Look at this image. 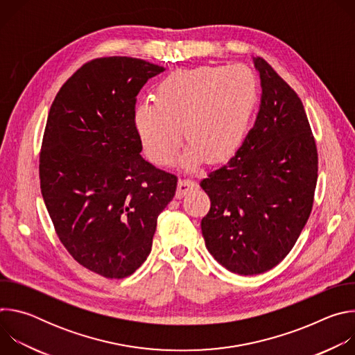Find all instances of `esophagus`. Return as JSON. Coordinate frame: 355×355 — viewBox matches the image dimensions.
Returning <instances> with one entry per match:
<instances>
[{"label": "esophagus", "instance_id": "esophagus-1", "mask_svg": "<svg viewBox=\"0 0 355 355\" xmlns=\"http://www.w3.org/2000/svg\"><path fill=\"white\" fill-rule=\"evenodd\" d=\"M198 188V182L191 180V178H181L178 181V187H177V198H182L184 195H187L189 191Z\"/></svg>", "mask_w": 355, "mask_h": 355}]
</instances>
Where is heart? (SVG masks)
I'll list each match as a JSON object with an SVG mask.
<instances>
[{
  "label": "heart",
  "mask_w": 355,
  "mask_h": 355,
  "mask_svg": "<svg viewBox=\"0 0 355 355\" xmlns=\"http://www.w3.org/2000/svg\"><path fill=\"white\" fill-rule=\"evenodd\" d=\"M259 101L257 78L245 66H199L177 70L156 88L155 103L135 111L147 157L160 166L177 156L184 132L191 144L182 160L195 167L220 163L240 147Z\"/></svg>",
  "instance_id": "heart-1"
}]
</instances>
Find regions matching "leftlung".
I'll return each instance as SVG.
<instances>
[{
  "mask_svg": "<svg viewBox=\"0 0 355 355\" xmlns=\"http://www.w3.org/2000/svg\"><path fill=\"white\" fill-rule=\"evenodd\" d=\"M261 104L252 126L227 164L200 187L211 209L200 229L208 251L240 275L263 274L295 245L313 207L316 141L297 94L261 58Z\"/></svg>",
  "mask_w": 355,
  "mask_h": 355,
  "instance_id": "left-lung-1",
  "label": "left lung"
}]
</instances>
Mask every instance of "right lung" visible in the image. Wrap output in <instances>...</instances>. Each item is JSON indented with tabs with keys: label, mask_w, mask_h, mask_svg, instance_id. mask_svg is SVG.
I'll list each match as a JSON object with an SVG mask.
<instances>
[{
	"label": "right lung",
	"mask_w": 355,
	"mask_h": 355,
	"mask_svg": "<svg viewBox=\"0 0 355 355\" xmlns=\"http://www.w3.org/2000/svg\"><path fill=\"white\" fill-rule=\"evenodd\" d=\"M164 67L112 56L83 64L50 107L39 157L40 191L71 257L105 278L147 259L177 175L147 163L135 125L136 96Z\"/></svg>",
	"instance_id": "1"
}]
</instances>
